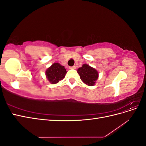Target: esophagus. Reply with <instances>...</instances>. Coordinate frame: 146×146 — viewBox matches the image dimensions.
Wrapping results in <instances>:
<instances>
[{"mask_svg": "<svg viewBox=\"0 0 146 146\" xmlns=\"http://www.w3.org/2000/svg\"><path fill=\"white\" fill-rule=\"evenodd\" d=\"M69 69H76V67L75 66H70L69 67Z\"/></svg>", "mask_w": 146, "mask_h": 146, "instance_id": "obj_1", "label": "esophagus"}]
</instances>
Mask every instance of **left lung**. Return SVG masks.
Returning a JSON list of instances; mask_svg holds the SVG:
<instances>
[{"instance_id":"1","label":"left lung","mask_w":146,"mask_h":146,"mask_svg":"<svg viewBox=\"0 0 146 146\" xmlns=\"http://www.w3.org/2000/svg\"><path fill=\"white\" fill-rule=\"evenodd\" d=\"M77 72L82 81L88 86L94 85L99 77L98 70L87 64H84L78 68Z\"/></svg>"}]
</instances>
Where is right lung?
Segmentation results:
<instances>
[{"label": "right lung", "instance_id": "right-lung-1", "mask_svg": "<svg viewBox=\"0 0 146 146\" xmlns=\"http://www.w3.org/2000/svg\"><path fill=\"white\" fill-rule=\"evenodd\" d=\"M67 73L64 66H61L58 63L52 64L46 71V78L50 83L56 84L60 80H63L66 74Z\"/></svg>", "mask_w": 146, "mask_h": 146}]
</instances>
